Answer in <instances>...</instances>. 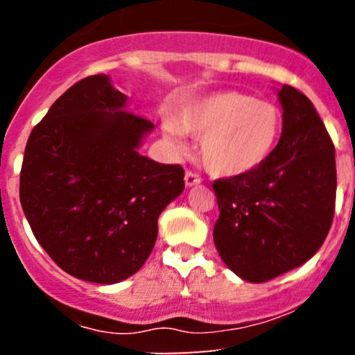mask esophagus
I'll list each match as a JSON object with an SVG mask.
<instances>
[{"label":"esophagus","instance_id":"esophagus-1","mask_svg":"<svg viewBox=\"0 0 355 355\" xmlns=\"http://www.w3.org/2000/svg\"><path fill=\"white\" fill-rule=\"evenodd\" d=\"M202 182V178L198 177L197 173L193 172H187L185 173V185L187 187H193V185H198V183Z\"/></svg>","mask_w":355,"mask_h":355}]
</instances>
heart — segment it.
Segmentation results:
<instances>
[{"instance_id":"heart-1","label":"heart","mask_w":355,"mask_h":355,"mask_svg":"<svg viewBox=\"0 0 355 355\" xmlns=\"http://www.w3.org/2000/svg\"><path fill=\"white\" fill-rule=\"evenodd\" d=\"M284 116L277 105L247 93L217 92L182 103L164 130L177 152L182 135L200 138V158L217 177H243L259 170L275 152Z\"/></svg>"}]
</instances>
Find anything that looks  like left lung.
Returning a JSON list of instances; mask_svg holds the SVG:
<instances>
[{
	"mask_svg": "<svg viewBox=\"0 0 355 355\" xmlns=\"http://www.w3.org/2000/svg\"><path fill=\"white\" fill-rule=\"evenodd\" d=\"M282 137L255 172L214 182L218 220L214 242L225 266L262 284L315 255L336 209V150L312 101L299 89H279Z\"/></svg>",
	"mask_w": 355,
	"mask_h": 355,
	"instance_id": "8db88e82",
	"label": "left lung"
}]
</instances>
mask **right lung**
Returning a JSON list of instances; mask_svg holds the SVG:
<instances>
[{
	"label": "right lung",
	"mask_w": 355,
	"mask_h": 355,
	"mask_svg": "<svg viewBox=\"0 0 355 355\" xmlns=\"http://www.w3.org/2000/svg\"><path fill=\"white\" fill-rule=\"evenodd\" d=\"M110 76L80 80L28 138L19 200L36 240L76 279L116 284L152 254L162 210L185 189L180 165L138 153L152 121Z\"/></svg>",
	"instance_id": "obj_1"
}]
</instances>
